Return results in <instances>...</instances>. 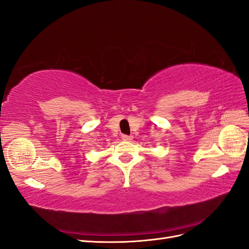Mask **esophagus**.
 <instances>
[{
	"instance_id": "esophagus-1",
	"label": "esophagus",
	"mask_w": 249,
	"mask_h": 249,
	"mask_svg": "<svg viewBox=\"0 0 249 249\" xmlns=\"http://www.w3.org/2000/svg\"><path fill=\"white\" fill-rule=\"evenodd\" d=\"M122 138L124 141H131L133 139V136H129V135H123Z\"/></svg>"
}]
</instances>
